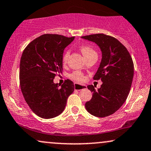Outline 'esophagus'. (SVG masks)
Wrapping results in <instances>:
<instances>
[{"label": "esophagus", "mask_w": 151, "mask_h": 151, "mask_svg": "<svg viewBox=\"0 0 151 151\" xmlns=\"http://www.w3.org/2000/svg\"><path fill=\"white\" fill-rule=\"evenodd\" d=\"M74 89L79 90V91L81 89H84L86 88V86L84 85V84H77V83H74Z\"/></svg>", "instance_id": "34e87169"}]
</instances>
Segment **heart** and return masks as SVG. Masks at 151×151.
Returning a JSON list of instances; mask_svg holds the SVG:
<instances>
[{"label": "heart", "instance_id": "b5f03b06", "mask_svg": "<svg viewBox=\"0 0 151 151\" xmlns=\"http://www.w3.org/2000/svg\"><path fill=\"white\" fill-rule=\"evenodd\" d=\"M80 50L81 52H82L83 55L86 58V60H87L88 58H91V57L97 56V53L95 51V50L90 46H81ZM69 56H70V50H66L65 53L63 54V56H62V62H63L64 64H66L67 62ZM70 77L72 79H73V80L77 81H81L84 80V76H83V74H81L80 72H72V73L70 75Z\"/></svg>", "mask_w": 151, "mask_h": 151}]
</instances>
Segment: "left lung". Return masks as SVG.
Returning <instances> with one entry per match:
<instances>
[{"mask_svg": "<svg viewBox=\"0 0 151 151\" xmlns=\"http://www.w3.org/2000/svg\"><path fill=\"white\" fill-rule=\"evenodd\" d=\"M81 37L96 43L102 53L93 79H101L103 84L98 90L87 86L93 96L86 102L85 108L95 116H108L119 110L128 97L134 72L132 58L126 47L111 36L93 34Z\"/></svg>", "mask_w": 151, "mask_h": 151, "instance_id": "1", "label": "left lung"}]
</instances>
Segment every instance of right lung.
I'll list each match as a JSON object with an SVG mask.
<instances>
[{"label": "right lung", "mask_w": 151, "mask_h": 151, "mask_svg": "<svg viewBox=\"0 0 151 151\" xmlns=\"http://www.w3.org/2000/svg\"><path fill=\"white\" fill-rule=\"evenodd\" d=\"M55 34H45L29 43L20 63V89L31 110L42 119H52L62 113L67 98L73 93L74 83L65 81L61 87L54 83L62 73L64 50L74 40Z\"/></svg>", "instance_id": "right-lung-1"}]
</instances>
